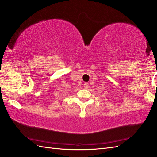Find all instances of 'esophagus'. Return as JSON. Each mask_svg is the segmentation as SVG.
<instances>
[{"mask_svg": "<svg viewBox=\"0 0 157 157\" xmlns=\"http://www.w3.org/2000/svg\"><path fill=\"white\" fill-rule=\"evenodd\" d=\"M88 86H89V83L88 82H85L84 83V87L85 89H86V88H88Z\"/></svg>", "mask_w": 157, "mask_h": 157, "instance_id": "obj_1", "label": "esophagus"}]
</instances>
